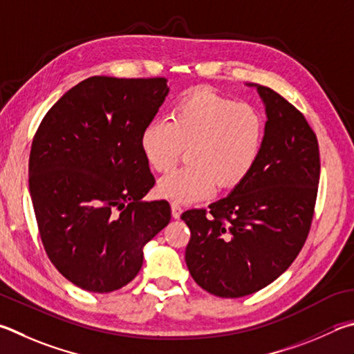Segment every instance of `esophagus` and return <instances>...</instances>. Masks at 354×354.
Masks as SVG:
<instances>
[{
	"mask_svg": "<svg viewBox=\"0 0 354 354\" xmlns=\"http://www.w3.org/2000/svg\"><path fill=\"white\" fill-rule=\"evenodd\" d=\"M181 214H183L181 205H179L178 203H171V215H173V218H175V220H178V218L181 216Z\"/></svg>",
	"mask_w": 354,
	"mask_h": 354,
	"instance_id": "esophagus-1",
	"label": "esophagus"
}]
</instances>
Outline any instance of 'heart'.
<instances>
[{"instance_id": "obj_1", "label": "heart", "mask_w": 354, "mask_h": 354, "mask_svg": "<svg viewBox=\"0 0 354 354\" xmlns=\"http://www.w3.org/2000/svg\"><path fill=\"white\" fill-rule=\"evenodd\" d=\"M265 140V119L248 104L209 89L179 102L170 120H153L140 133L139 145L151 170L167 171L185 153L189 165L159 179L158 194L189 204L209 198L218 185L235 187L257 164Z\"/></svg>"}]
</instances>
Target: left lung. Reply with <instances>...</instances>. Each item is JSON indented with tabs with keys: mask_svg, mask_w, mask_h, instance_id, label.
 I'll list each match as a JSON object with an SVG mask.
<instances>
[{
	"mask_svg": "<svg viewBox=\"0 0 354 354\" xmlns=\"http://www.w3.org/2000/svg\"><path fill=\"white\" fill-rule=\"evenodd\" d=\"M249 86L266 106L259 160L229 196L181 215L190 229L189 272L226 299L260 291L291 266L310 234L320 176L317 138L305 115L274 89Z\"/></svg>",
	"mask_w": 354,
	"mask_h": 354,
	"instance_id": "8db88e82",
	"label": "left lung"
}]
</instances>
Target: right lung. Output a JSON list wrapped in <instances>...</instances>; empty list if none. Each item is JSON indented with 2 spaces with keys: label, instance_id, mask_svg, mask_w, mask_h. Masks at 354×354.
<instances>
[{
  "label": "right lung",
  "instance_id": "right-lung-1",
  "mask_svg": "<svg viewBox=\"0 0 354 354\" xmlns=\"http://www.w3.org/2000/svg\"><path fill=\"white\" fill-rule=\"evenodd\" d=\"M167 94L164 77H89L50 108L32 140L29 190L41 243L85 291L130 283L144 246L170 223L169 203L140 201L155 178L139 138Z\"/></svg>",
  "mask_w": 354,
  "mask_h": 354
}]
</instances>
